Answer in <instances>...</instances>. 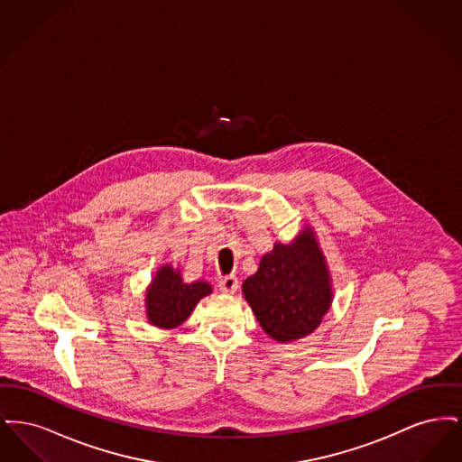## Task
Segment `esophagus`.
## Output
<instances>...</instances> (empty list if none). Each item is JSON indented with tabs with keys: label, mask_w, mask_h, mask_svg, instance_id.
<instances>
[{
	"label": "esophagus",
	"mask_w": 462,
	"mask_h": 462,
	"mask_svg": "<svg viewBox=\"0 0 462 462\" xmlns=\"http://www.w3.org/2000/svg\"><path fill=\"white\" fill-rule=\"evenodd\" d=\"M239 289V281L236 275H226L220 281V291L221 292H226V294H234L236 291Z\"/></svg>",
	"instance_id": "esophagus-1"
}]
</instances>
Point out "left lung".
<instances>
[{
    "mask_svg": "<svg viewBox=\"0 0 462 462\" xmlns=\"http://www.w3.org/2000/svg\"><path fill=\"white\" fill-rule=\"evenodd\" d=\"M326 256L313 226L289 242H275L258 272L242 284V294L262 329L279 343L303 339L330 310L334 294Z\"/></svg>",
    "mask_w": 462,
    "mask_h": 462,
    "instance_id": "left-lung-1",
    "label": "left lung"
}]
</instances>
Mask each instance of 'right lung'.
Returning <instances> with one entry per match:
<instances>
[{
    "label": "right lung",
    "instance_id": "obj_1",
    "mask_svg": "<svg viewBox=\"0 0 462 462\" xmlns=\"http://www.w3.org/2000/svg\"><path fill=\"white\" fill-rule=\"evenodd\" d=\"M211 292L213 287L209 282H183L180 268L161 264L145 291L147 320L159 329H175L190 317L199 301Z\"/></svg>",
    "mask_w": 462,
    "mask_h": 462
}]
</instances>
